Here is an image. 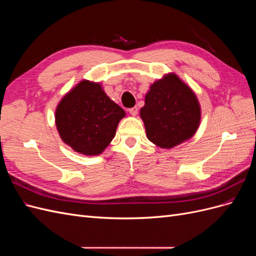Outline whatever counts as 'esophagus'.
I'll use <instances>...</instances> for the list:
<instances>
[{
    "mask_svg": "<svg viewBox=\"0 0 256 256\" xmlns=\"http://www.w3.org/2000/svg\"><path fill=\"white\" fill-rule=\"evenodd\" d=\"M129 113L132 115V116H136L138 114V108L136 106H134V108H130V109L128 110Z\"/></svg>",
    "mask_w": 256,
    "mask_h": 256,
    "instance_id": "esophagus-1",
    "label": "esophagus"
}]
</instances>
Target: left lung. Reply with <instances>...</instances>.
<instances>
[{
  "mask_svg": "<svg viewBox=\"0 0 256 256\" xmlns=\"http://www.w3.org/2000/svg\"><path fill=\"white\" fill-rule=\"evenodd\" d=\"M140 116L147 138L162 148H172L194 136L200 106L188 85L175 74H168L150 85Z\"/></svg>",
  "mask_w": 256,
  "mask_h": 256,
  "instance_id": "left-lung-1",
  "label": "left lung"
}]
</instances>
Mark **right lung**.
I'll return each instance as SVG.
<instances>
[{"label":"right lung","instance_id":"obj_1","mask_svg":"<svg viewBox=\"0 0 256 256\" xmlns=\"http://www.w3.org/2000/svg\"><path fill=\"white\" fill-rule=\"evenodd\" d=\"M125 115L102 84L83 80L58 104L56 125L62 140L74 152L97 156L111 143Z\"/></svg>","mask_w":256,"mask_h":256}]
</instances>
